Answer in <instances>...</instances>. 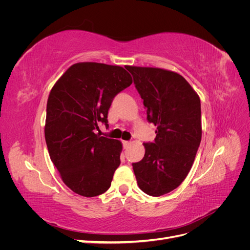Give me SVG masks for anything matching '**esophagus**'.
Returning a JSON list of instances; mask_svg holds the SVG:
<instances>
[{
	"mask_svg": "<svg viewBox=\"0 0 250 250\" xmlns=\"http://www.w3.org/2000/svg\"><path fill=\"white\" fill-rule=\"evenodd\" d=\"M130 145V142L129 141H123V147L124 149H127Z\"/></svg>",
	"mask_w": 250,
	"mask_h": 250,
	"instance_id": "1",
	"label": "esophagus"
}]
</instances>
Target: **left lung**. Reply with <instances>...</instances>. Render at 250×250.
I'll return each instance as SVG.
<instances>
[{
    "instance_id": "obj_1",
    "label": "left lung",
    "mask_w": 250,
    "mask_h": 250,
    "mask_svg": "<svg viewBox=\"0 0 250 250\" xmlns=\"http://www.w3.org/2000/svg\"><path fill=\"white\" fill-rule=\"evenodd\" d=\"M144 100L147 120L157 130L153 143H144L145 155L132 164L143 192L158 197L187 177L201 142L198 95L179 74L156 67L127 66Z\"/></svg>"
}]
</instances>
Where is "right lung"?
Wrapping results in <instances>:
<instances>
[{
  "label": "right lung",
  "mask_w": 250,
  "mask_h": 250,
  "mask_svg": "<svg viewBox=\"0 0 250 250\" xmlns=\"http://www.w3.org/2000/svg\"><path fill=\"white\" fill-rule=\"evenodd\" d=\"M132 78L122 66L75 63L51 89L44 138L51 161L71 190L84 197L106 192L120 166L122 144L97 134L108 109Z\"/></svg>",
  "instance_id": "right-lung-1"
}]
</instances>
